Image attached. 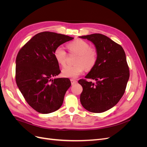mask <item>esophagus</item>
Returning <instances> with one entry per match:
<instances>
[{"label":"esophagus","instance_id":"1","mask_svg":"<svg viewBox=\"0 0 147 147\" xmlns=\"http://www.w3.org/2000/svg\"><path fill=\"white\" fill-rule=\"evenodd\" d=\"M70 82H71V83H72V84H74L75 83H77V80H74V79H71Z\"/></svg>","mask_w":147,"mask_h":147}]
</instances>
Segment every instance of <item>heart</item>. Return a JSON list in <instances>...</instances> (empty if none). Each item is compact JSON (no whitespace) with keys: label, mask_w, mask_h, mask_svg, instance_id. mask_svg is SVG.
I'll return each instance as SVG.
<instances>
[{"label":"heart","mask_w":147,"mask_h":147,"mask_svg":"<svg viewBox=\"0 0 147 147\" xmlns=\"http://www.w3.org/2000/svg\"><path fill=\"white\" fill-rule=\"evenodd\" d=\"M70 53L77 54V56L74 65L65 66L62 70V76L65 78H76L82 74L84 69L90 70L94 67L98 60V51L94 47L82 39H76L67 45ZM54 56L57 63L61 66L66 64L67 55L64 49L58 47L54 51Z\"/></svg>","instance_id":"b5f03b06"}]
</instances>
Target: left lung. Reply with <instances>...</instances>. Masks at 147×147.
Masks as SVG:
<instances>
[{
  "label": "left lung",
  "instance_id": "8db88e82",
  "mask_svg": "<svg viewBox=\"0 0 147 147\" xmlns=\"http://www.w3.org/2000/svg\"><path fill=\"white\" fill-rule=\"evenodd\" d=\"M93 43L98 51L94 67L85 77L96 83L80 79L83 88L80 102L89 112L102 113L110 109L121 99L129 78V70L122 47L108 37L93 34L80 37Z\"/></svg>",
  "mask_w": 147,
  "mask_h": 147
}]
</instances>
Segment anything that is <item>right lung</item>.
Returning <instances> with one entry per match:
<instances>
[{
  "label": "right lung",
  "mask_w": 147,
  "mask_h": 147,
  "mask_svg": "<svg viewBox=\"0 0 147 147\" xmlns=\"http://www.w3.org/2000/svg\"><path fill=\"white\" fill-rule=\"evenodd\" d=\"M74 38L52 32H40L22 47L16 59L15 80L28 104L38 113L55 112L71 85L67 78L52 80L61 72L55 49Z\"/></svg>",
  "instance_id": "1"
}]
</instances>
